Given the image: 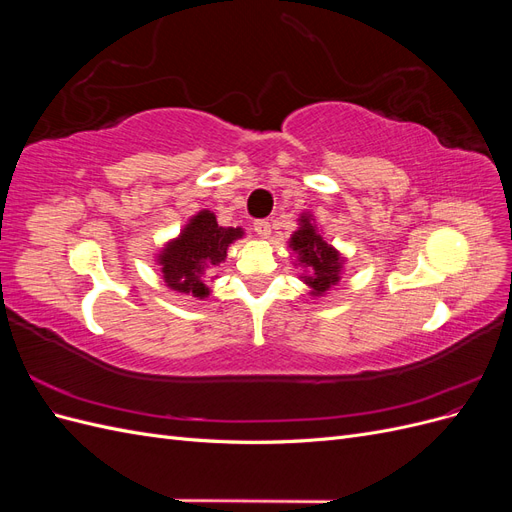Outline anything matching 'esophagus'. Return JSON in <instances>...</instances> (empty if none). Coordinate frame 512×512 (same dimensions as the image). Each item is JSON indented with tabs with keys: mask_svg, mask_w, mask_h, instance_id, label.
I'll use <instances>...</instances> for the list:
<instances>
[{
	"mask_svg": "<svg viewBox=\"0 0 512 512\" xmlns=\"http://www.w3.org/2000/svg\"><path fill=\"white\" fill-rule=\"evenodd\" d=\"M254 232H256L258 237L267 239V237L271 235V224H269V220H256V222H254Z\"/></svg>",
	"mask_w": 512,
	"mask_h": 512,
	"instance_id": "esophagus-1",
	"label": "esophagus"
}]
</instances>
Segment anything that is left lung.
Wrapping results in <instances>:
<instances>
[{"label": "left lung", "instance_id": "obj_1", "mask_svg": "<svg viewBox=\"0 0 512 512\" xmlns=\"http://www.w3.org/2000/svg\"><path fill=\"white\" fill-rule=\"evenodd\" d=\"M288 247L292 254H297L294 267L299 265L307 269V273H301V280L312 288V292H309L312 297H324L342 280L346 258L331 243L322 239L312 213H301L299 228L292 232Z\"/></svg>", "mask_w": 512, "mask_h": 512}]
</instances>
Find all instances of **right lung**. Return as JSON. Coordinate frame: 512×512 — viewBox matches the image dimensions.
Listing matches in <instances>:
<instances>
[{
  "label": "right lung",
  "mask_w": 512,
  "mask_h": 512,
  "mask_svg": "<svg viewBox=\"0 0 512 512\" xmlns=\"http://www.w3.org/2000/svg\"><path fill=\"white\" fill-rule=\"evenodd\" d=\"M243 235L241 226H220L209 209L198 211L179 232V237L170 239L158 254L162 280L170 290L207 299L211 292L205 284L207 271L224 262L230 243Z\"/></svg>",
  "instance_id": "right-lung-1"
}]
</instances>
